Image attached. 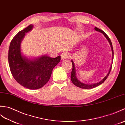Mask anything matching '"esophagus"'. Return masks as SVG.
I'll list each match as a JSON object with an SVG mask.
<instances>
[{"mask_svg": "<svg viewBox=\"0 0 125 125\" xmlns=\"http://www.w3.org/2000/svg\"><path fill=\"white\" fill-rule=\"evenodd\" d=\"M69 57V54L67 53H63L61 55V60H63L66 58Z\"/></svg>", "mask_w": 125, "mask_h": 125, "instance_id": "34e87169", "label": "esophagus"}]
</instances>
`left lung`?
Masks as SVG:
<instances>
[{
  "label": "left lung",
  "mask_w": 125,
  "mask_h": 125,
  "mask_svg": "<svg viewBox=\"0 0 125 125\" xmlns=\"http://www.w3.org/2000/svg\"><path fill=\"white\" fill-rule=\"evenodd\" d=\"M95 30L97 31V32H99L102 33L103 35L104 36L106 39L108 40V42L109 43V44L110 45V47L111 48V51H112V63L113 61V59H114V50H113V47H112V42H111V40H110V39L109 38V37L107 36V34L104 32V31H103L102 30H101L100 29H98L96 27L95 28ZM71 62L72 64V71H71V79L72 83H73L74 85H76V86L78 87L81 88H83V89H92V88H93L96 87H97L98 86L100 85L101 84H102L104 81H105L106 78H108V77L109 76V75L110 74V72L111 71V68H112V64H111V66H110V69L109 70V72L107 74L106 76L104 77V78L101 80L100 82H98L97 83H92V84H88V83H83L81 82L80 80H79V79H78L77 77V72H76V68H75V65H74V63L73 62V61L71 60Z\"/></svg>",
  "instance_id": "1"
}]
</instances>
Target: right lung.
I'll list each match as a JSON object with an SVG mask.
<instances>
[{
  "label": "right lung",
  "mask_w": 125,
  "mask_h": 125,
  "mask_svg": "<svg viewBox=\"0 0 125 125\" xmlns=\"http://www.w3.org/2000/svg\"><path fill=\"white\" fill-rule=\"evenodd\" d=\"M30 24L13 38L8 50V63L14 79L21 86L30 89L42 87L50 79L54 68L60 61L61 56L52 58L46 55L28 57L21 51V42L25 33L32 30Z\"/></svg>",
  "instance_id": "obj_1"
}]
</instances>
